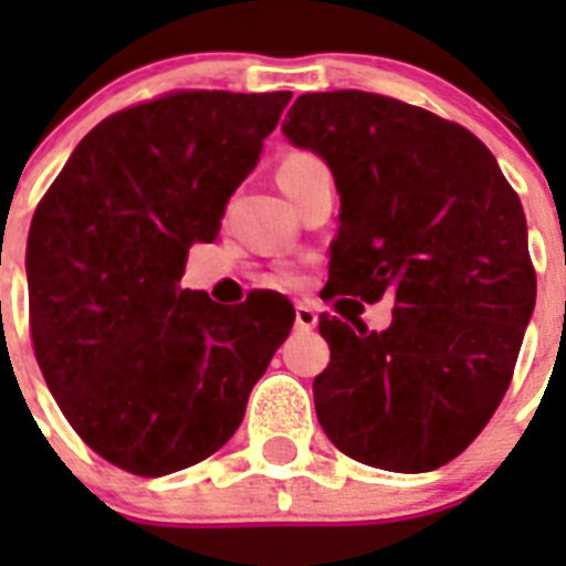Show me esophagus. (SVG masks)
<instances>
[{"mask_svg":"<svg viewBox=\"0 0 566 566\" xmlns=\"http://www.w3.org/2000/svg\"><path fill=\"white\" fill-rule=\"evenodd\" d=\"M294 326L300 332H312L317 326V308H314V303H308V300H297L294 303Z\"/></svg>","mask_w":566,"mask_h":566,"instance_id":"1","label":"esophagus"}]
</instances>
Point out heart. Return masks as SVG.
<instances>
[{"label":"heart","instance_id":"obj_1","mask_svg":"<svg viewBox=\"0 0 566 566\" xmlns=\"http://www.w3.org/2000/svg\"><path fill=\"white\" fill-rule=\"evenodd\" d=\"M326 164L319 161L317 155L308 153V149H292V153H286L283 158H280L277 164V184L286 192H292L294 187H297L303 178H308L312 172H317V169H323ZM297 274L294 272H283L280 274V283H286V286H294L297 283Z\"/></svg>","mask_w":566,"mask_h":566}]
</instances>
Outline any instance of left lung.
I'll return each mask as SVG.
<instances>
[{
	"mask_svg": "<svg viewBox=\"0 0 566 566\" xmlns=\"http://www.w3.org/2000/svg\"><path fill=\"white\" fill-rule=\"evenodd\" d=\"M283 133L337 181L328 300L397 303L379 334L319 314L332 348L314 377L319 424L371 468H442L496 413L536 306L516 189L462 124L379 93H306Z\"/></svg>",
	"mask_w": 566,
	"mask_h": 566,
	"instance_id": "obj_1",
	"label": "left lung"
}]
</instances>
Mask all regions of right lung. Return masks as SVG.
Masks as SVG:
<instances>
[{
  "label": "right lung",
  "mask_w": 566,
  "mask_h": 566,
  "mask_svg": "<svg viewBox=\"0 0 566 566\" xmlns=\"http://www.w3.org/2000/svg\"><path fill=\"white\" fill-rule=\"evenodd\" d=\"M292 93L172 90L84 135L33 212L28 312L50 394L102 459L167 476L232 439L289 337L286 297L181 289Z\"/></svg>",
  "instance_id": "add662e5"
}]
</instances>
